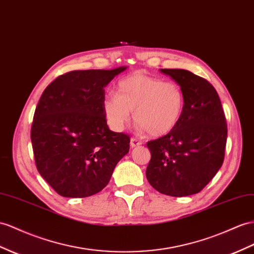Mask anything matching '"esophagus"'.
Segmentation results:
<instances>
[{"label":"esophagus","mask_w":254,"mask_h":254,"mask_svg":"<svg viewBox=\"0 0 254 254\" xmlns=\"http://www.w3.org/2000/svg\"><path fill=\"white\" fill-rule=\"evenodd\" d=\"M141 144H142V141L139 138H136V137L131 138V147H137Z\"/></svg>","instance_id":"34e87169"}]
</instances>
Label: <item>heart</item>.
<instances>
[{
    "label": "heart",
    "instance_id": "1",
    "mask_svg": "<svg viewBox=\"0 0 254 254\" xmlns=\"http://www.w3.org/2000/svg\"><path fill=\"white\" fill-rule=\"evenodd\" d=\"M117 95L107 94L103 107L109 125L125 127L133 112L134 121L151 136H162L177 126L185 108L178 83L136 73L117 83Z\"/></svg>",
    "mask_w": 254,
    "mask_h": 254
}]
</instances>
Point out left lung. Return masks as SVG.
<instances>
[{"label":"left lung","instance_id":"8db88e82","mask_svg":"<svg viewBox=\"0 0 254 254\" xmlns=\"http://www.w3.org/2000/svg\"><path fill=\"white\" fill-rule=\"evenodd\" d=\"M161 71L183 89L185 108L171 132L147 142L151 159L146 177L162 194L188 196L203 190L223 164L226 118L216 89L205 78L187 69Z\"/></svg>","mask_w":254,"mask_h":254}]
</instances>
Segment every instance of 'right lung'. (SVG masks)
I'll use <instances>...</instances> for the list:
<instances>
[{
	"mask_svg": "<svg viewBox=\"0 0 254 254\" xmlns=\"http://www.w3.org/2000/svg\"><path fill=\"white\" fill-rule=\"evenodd\" d=\"M127 67L65 73L48 84L31 127L35 165L64 197H87L105 188L129 149V135L110 131L105 88Z\"/></svg>",
	"mask_w": 254,
	"mask_h": 254,
	"instance_id": "add662e5",
	"label": "right lung"
}]
</instances>
